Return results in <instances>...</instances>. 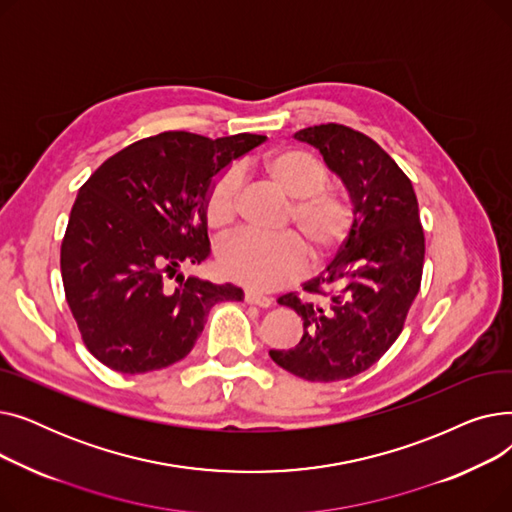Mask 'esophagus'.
I'll use <instances>...</instances> for the list:
<instances>
[{
	"label": "esophagus",
	"instance_id": "1",
	"mask_svg": "<svg viewBox=\"0 0 512 512\" xmlns=\"http://www.w3.org/2000/svg\"><path fill=\"white\" fill-rule=\"evenodd\" d=\"M245 303H249V305H257V307H270V305H272V299H270V297H265V294H259V292L247 290V292H245Z\"/></svg>",
	"mask_w": 512,
	"mask_h": 512
}]
</instances>
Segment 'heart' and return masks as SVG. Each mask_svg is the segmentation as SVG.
<instances>
[{
	"label": "heart",
	"mask_w": 512,
	"mask_h": 512,
	"mask_svg": "<svg viewBox=\"0 0 512 512\" xmlns=\"http://www.w3.org/2000/svg\"><path fill=\"white\" fill-rule=\"evenodd\" d=\"M259 172L276 191L290 199L284 224H292L305 238L313 259L332 255L353 226V205L336 188H330V170L315 155L284 147L265 153ZM238 178L234 170L215 176L205 193L203 213L213 232L230 228L236 215ZM218 267L224 276L255 290H274L305 267V249L294 234L261 238L240 232L218 249Z\"/></svg>",
	"instance_id": "heart-1"
}]
</instances>
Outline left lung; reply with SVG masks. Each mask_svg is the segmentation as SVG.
I'll return each mask as SVG.
<instances>
[{"label":"left lung","mask_w":512,"mask_h":512,"mask_svg":"<svg viewBox=\"0 0 512 512\" xmlns=\"http://www.w3.org/2000/svg\"><path fill=\"white\" fill-rule=\"evenodd\" d=\"M294 139L319 149L342 180L353 226L326 270L303 284L313 297L288 292L278 299L303 319V338L270 357L309 382L348 380L380 361L417 297L425 257L419 205L407 174L367 134L319 124Z\"/></svg>","instance_id":"8db88e82"}]
</instances>
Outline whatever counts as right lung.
I'll list each match as a JSON object with an SVG mask.
<instances>
[{"label": "right lung", "instance_id": "obj_1", "mask_svg": "<svg viewBox=\"0 0 512 512\" xmlns=\"http://www.w3.org/2000/svg\"><path fill=\"white\" fill-rule=\"evenodd\" d=\"M263 134L207 139L170 130L118 151L80 186L62 240L68 307L91 355L120 373L164 369L193 351L209 309L242 301L234 284L184 278L209 257L211 180ZM177 276L178 287L166 277Z\"/></svg>", "mask_w": 512, "mask_h": 512}]
</instances>
